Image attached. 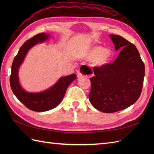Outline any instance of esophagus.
<instances>
[{"label": "esophagus", "instance_id": "esophagus-1", "mask_svg": "<svg viewBox=\"0 0 154 154\" xmlns=\"http://www.w3.org/2000/svg\"><path fill=\"white\" fill-rule=\"evenodd\" d=\"M85 75H89V73L88 71H85L84 69L83 70H81V69H79L77 70V77H81L82 76H85Z\"/></svg>", "mask_w": 154, "mask_h": 154}]
</instances>
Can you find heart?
Returning a JSON list of instances; mask_svg holds the SVG:
<instances>
[{"label": "heart", "mask_w": 154, "mask_h": 154, "mask_svg": "<svg viewBox=\"0 0 154 154\" xmlns=\"http://www.w3.org/2000/svg\"><path fill=\"white\" fill-rule=\"evenodd\" d=\"M112 55L111 51L109 49H103L100 46L91 48L87 54V57L89 60H94V63L98 66H103L106 64Z\"/></svg>", "instance_id": "1"}]
</instances>
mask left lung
I'll use <instances>...</instances> for the list:
<instances>
[{
    "instance_id": "obj_1",
    "label": "left lung",
    "mask_w": 154,
    "mask_h": 154,
    "mask_svg": "<svg viewBox=\"0 0 154 154\" xmlns=\"http://www.w3.org/2000/svg\"><path fill=\"white\" fill-rule=\"evenodd\" d=\"M110 36L115 50L121 51L112 63L93 67L89 94L92 105L105 113L122 110L136 103L145 75L144 63L135 45L120 35Z\"/></svg>"
}]
</instances>
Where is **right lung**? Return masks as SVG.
Segmentation results:
<instances>
[{"instance_id":"right-lung-1","label":"right lung","mask_w":154,"mask_h":154,"mask_svg":"<svg viewBox=\"0 0 154 154\" xmlns=\"http://www.w3.org/2000/svg\"><path fill=\"white\" fill-rule=\"evenodd\" d=\"M48 38L46 34L41 33L24 42L13 61L10 77V84L14 95L26 107L35 112L50 110L56 107L61 102L68 86L77 77L75 74L61 77L53 87L42 93H27L20 85L18 71L28 51L38 42H44Z\"/></svg>"}]
</instances>
